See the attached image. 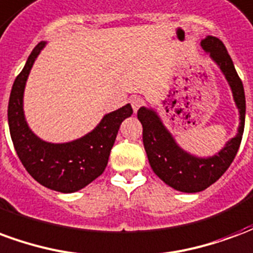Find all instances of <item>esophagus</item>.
I'll return each instance as SVG.
<instances>
[{
	"label": "esophagus",
	"mask_w": 253,
	"mask_h": 253,
	"mask_svg": "<svg viewBox=\"0 0 253 253\" xmlns=\"http://www.w3.org/2000/svg\"><path fill=\"white\" fill-rule=\"evenodd\" d=\"M142 104H143L142 97H138V96H135V97H132L131 99V107L134 112H137V111L139 110V107H141Z\"/></svg>",
	"instance_id": "obj_1"
}]
</instances>
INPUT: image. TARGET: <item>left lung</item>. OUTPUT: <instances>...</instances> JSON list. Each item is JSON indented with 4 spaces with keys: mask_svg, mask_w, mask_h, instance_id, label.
<instances>
[{
    "mask_svg": "<svg viewBox=\"0 0 253 253\" xmlns=\"http://www.w3.org/2000/svg\"><path fill=\"white\" fill-rule=\"evenodd\" d=\"M201 46L221 70L232 90L240 121L236 135L226 141L218 153L199 157L184 150L176 142L154 108L141 107L137 114L143 128V146L153 172L165 184L188 194L206 190L225 173L237 154L245 125L244 86L226 47L214 36H206L201 42Z\"/></svg>",
    "mask_w": 253,
    "mask_h": 253,
    "instance_id": "1",
    "label": "left lung"
}]
</instances>
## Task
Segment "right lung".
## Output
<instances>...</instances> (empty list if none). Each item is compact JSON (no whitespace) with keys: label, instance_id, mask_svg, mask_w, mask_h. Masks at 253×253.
I'll return each mask as SVG.
<instances>
[{"label":"right lung","instance_id":"obj_1","mask_svg":"<svg viewBox=\"0 0 253 253\" xmlns=\"http://www.w3.org/2000/svg\"><path fill=\"white\" fill-rule=\"evenodd\" d=\"M47 42L32 50L16 77L8 104V123L16 153L24 168L42 186L72 194L86 187L104 172L121 123L131 116L130 104L105 114L92 131L69 142L43 141L31 130L24 114V90L31 69Z\"/></svg>","mask_w":253,"mask_h":253}]
</instances>
